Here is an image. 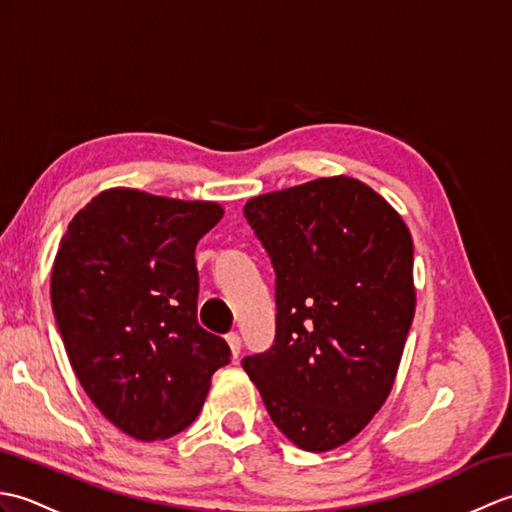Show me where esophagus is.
I'll return each mask as SVG.
<instances>
[{"mask_svg": "<svg viewBox=\"0 0 512 512\" xmlns=\"http://www.w3.org/2000/svg\"><path fill=\"white\" fill-rule=\"evenodd\" d=\"M226 343H228V347H231L233 358H237L239 352H242V341H239V334H235V332L226 334Z\"/></svg>", "mask_w": 512, "mask_h": 512, "instance_id": "esophagus-1", "label": "esophagus"}]
</instances>
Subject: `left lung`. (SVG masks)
<instances>
[{"mask_svg":"<svg viewBox=\"0 0 512 512\" xmlns=\"http://www.w3.org/2000/svg\"><path fill=\"white\" fill-rule=\"evenodd\" d=\"M277 275V336L242 365L299 449L358 436L385 405L416 312L413 239L365 182L317 178L250 198Z\"/></svg>","mask_w":512,"mask_h":512,"instance_id":"1","label":"left lung"}]
</instances>
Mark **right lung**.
<instances>
[{
	"instance_id": "obj_1",
	"label": "right lung",
	"mask_w": 512,
	"mask_h": 512,
	"mask_svg": "<svg viewBox=\"0 0 512 512\" xmlns=\"http://www.w3.org/2000/svg\"><path fill=\"white\" fill-rule=\"evenodd\" d=\"M222 215L217 202L114 187L61 237L50 297L65 352L85 394L134 440L187 429L231 356L195 321V246Z\"/></svg>"
}]
</instances>
